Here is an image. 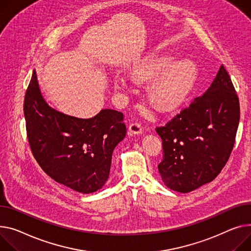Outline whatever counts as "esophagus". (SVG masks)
Instances as JSON below:
<instances>
[{
  "mask_svg": "<svg viewBox=\"0 0 251 251\" xmlns=\"http://www.w3.org/2000/svg\"><path fill=\"white\" fill-rule=\"evenodd\" d=\"M142 133V127L139 123L137 122H133L129 125L128 128V134L130 136H134V135H139Z\"/></svg>",
  "mask_w": 251,
  "mask_h": 251,
  "instance_id": "34e87169",
  "label": "esophagus"
}]
</instances>
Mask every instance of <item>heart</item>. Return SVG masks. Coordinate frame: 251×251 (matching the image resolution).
Returning a JSON list of instances; mask_svg holds the SVG:
<instances>
[{
	"mask_svg": "<svg viewBox=\"0 0 251 251\" xmlns=\"http://www.w3.org/2000/svg\"><path fill=\"white\" fill-rule=\"evenodd\" d=\"M171 63V57L156 56L145 60L132 73L136 81H150L147 86L149 101L162 111L175 109L183 101L194 78L192 62L185 60ZM114 87L124 91L127 81L122 76H116Z\"/></svg>",
	"mask_w": 251,
	"mask_h": 251,
	"instance_id": "b5f03b06",
	"label": "heart"
}]
</instances>
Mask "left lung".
Returning a JSON list of instances; mask_svg holds the SVG:
<instances>
[{
  "mask_svg": "<svg viewBox=\"0 0 251 251\" xmlns=\"http://www.w3.org/2000/svg\"><path fill=\"white\" fill-rule=\"evenodd\" d=\"M239 119L236 91L221 65L204 94L155 129L162 140L158 172L165 186L189 193L212 181L229 159Z\"/></svg>",
  "mask_w": 251,
  "mask_h": 251,
  "instance_id": "1",
  "label": "left lung"
}]
</instances>
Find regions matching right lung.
Instances as JSON below:
<instances>
[{
  "mask_svg": "<svg viewBox=\"0 0 251 251\" xmlns=\"http://www.w3.org/2000/svg\"><path fill=\"white\" fill-rule=\"evenodd\" d=\"M24 116L31 151L46 175L82 194L103 188L113 150L126 135L121 112L104 109L90 119L60 113L45 102L34 71Z\"/></svg>",
  "mask_w": 251,
  "mask_h": 251,
  "instance_id": "add662e5",
  "label": "right lung"
}]
</instances>
